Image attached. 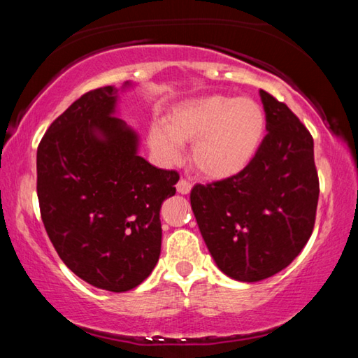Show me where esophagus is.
Listing matches in <instances>:
<instances>
[{
    "label": "esophagus",
    "mask_w": 358,
    "mask_h": 358,
    "mask_svg": "<svg viewBox=\"0 0 358 358\" xmlns=\"http://www.w3.org/2000/svg\"><path fill=\"white\" fill-rule=\"evenodd\" d=\"M191 189H192V183H189V181H187V180L181 178L178 183H177V191L180 194H189Z\"/></svg>",
    "instance_id": "1"
}]
</instances>
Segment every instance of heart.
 <instances>
[{"label":"heart","mask_w":358,"mask_h":358,"mask_svg":"<svg viewBox=\"0 0 358 358\" xmlns=\"http://www.w3.org/2000/svg\"><path fill=\"white\" fill-rule=\"evenodd\" d=\"M265 131L262 107L250 98L208 96L173 108L164 126H153L150 145L159 159L173 162L180 145L191 143V161L211 180L234 177L256 156Z\"/></svg>","instance_id":"1"}]
</instances>
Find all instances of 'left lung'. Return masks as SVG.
Segmentation results:
<instances>
[{"label":"left lung","mask_w":358,"mask_h":358,"mask_svg":"<svg viewBox=\"0 0 358 358\" xmlns=\"http://www.w3.org/2000/svg\"><path fill=\"white\" fill-rule=\"evenodd\" d=\"M266 136L234 177L196 185L191 207L216 265L237 281L276 275L310 240L319 201L314 142L290 108L260 90Z\"/></svg>","instance_id":"8db88e82"}]
</instances>
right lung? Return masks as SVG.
Listing matches in <instances>:
<instances>
[{"mask_svg": "<svg viewBox=\"0 0 358 358\" xmlns=\"http://www.w3.org/2000/svg\"><path fill=\"white\" fill-rule=\"evenodd\" d=\"M117 94L92 90L50 124L38 147V199L66 266L94 287L126 292L159 259L161 205L180 175L137 155V134L113 117Z\"/></svg>", "mask_w": 358, "mask_h": 358, "instance_id": "add662e5", "label": "right lung"}]
</instances>
